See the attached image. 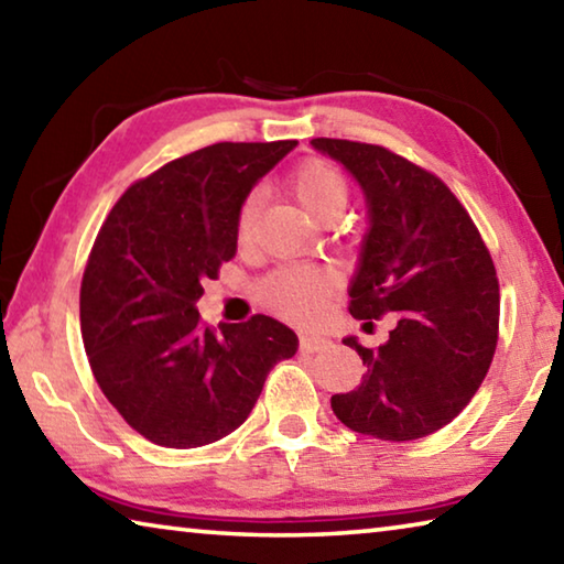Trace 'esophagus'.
<instances>
[{
    "label": "esophagus",
    "instance_id": "esophagus-1",
    "mask_svg": "<svg viewBox=\"0 0 564 564\" xmlns=\"http://www.w3.org/2000/svg\"><path fill=\"white\" fill-rule=\"evenodd\" d=\"M330 346L328 338L323 336H313V333H305L301 336V350L303 352H318V350H326Z\"/></svg>",
    "mask_w": 564,
    "mask_h": 564
}]
</instances>
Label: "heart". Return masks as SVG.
<instances>
[{"mask_svg": "<svg viewBox=\"0 0 564 564\" xmlns=\"http://www.w3.org/2000/svg\"><path fill=\"white\" fill-rule=\"evenodd\" d=\"M289 186L295 202L303 212L318 224L338 218L346 212L350 188L346 176L323 159H305L291 171ZM256 212L259 202L251 194L238 208L236 216V243L248 248L253 243L256 234ZM333 291V279L326 271L313 269H281L259 283V295L265 305L279 311L281 316L291 321H311L321 311V305Z\"/></svg>", "mask_w": 564, "mask_h": 564, "instance_id": "1", "label": "heart"}]
</instances>
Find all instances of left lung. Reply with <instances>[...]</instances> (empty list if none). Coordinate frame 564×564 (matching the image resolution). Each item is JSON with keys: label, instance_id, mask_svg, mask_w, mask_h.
Here are the masks:
<instances>
[{"label": "left lung", "instance_id": "left-lung-1", "mask_svg": "<svg viewBox=\"0 0 564 564\" xmlns=\"http://www.w3.org/2000/svg\"><path fill=\"white\" fill-rule=\"evenodd\" d=\"M366 191L370 231L350 285V316H395L378 348L358 350L368 373L330 408L350 431L417 441L460 413L498 348L500 285L470 214L431 171L378 144L313 139ZM368 326V323H366Z\"/></svg>", "mask_w": 564, "mask_h": 564}]
</instances>
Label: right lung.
I'll return each instance as SVG.
<instances>
[{"mask_svg":"<svg viewBox=\"0 0 564 564\" xmlns=\"http://www.w3.org/2000/svg\"><path fill=\"white\" fill-rule=\"evenodd\" d=\"M299 141L198 149L133 181L101 224L84 269V350L101 393L147 441L198 447L234 433L265 376L293 358L271 316L206 326L204 281L236 256V216L256 181Z\"/></svg>","mask_w":564,"mask_h":564,"instance_id":"right-lung-1","label":"right lung"}]
</instances>
